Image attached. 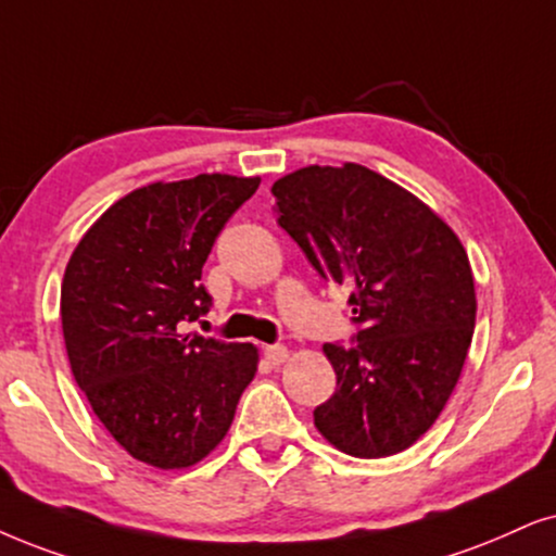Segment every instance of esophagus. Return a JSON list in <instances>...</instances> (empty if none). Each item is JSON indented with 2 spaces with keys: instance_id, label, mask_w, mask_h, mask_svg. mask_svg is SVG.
<instances>
[{
  "instance_id": "esophagus-1",
  "label": "esophagus",
  "mask_w": 556,
  "mask_h": 556,
  "mask_svg": "<svg viewBox=\"0 0 556 556\" xmlns=\"http://www.w3.org/2000/svg\"><path fill=\"white\" fill-rule=\"evenodd\" d=\"M264 359L269 364H282L287 359V346H279V343H274V346H264Z\"/></svg>"
}]
</instances>
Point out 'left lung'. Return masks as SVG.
Returning <instances> with one entry per match:
<instances>
[{"mask_svg": "<svg viewBox=\"0 0 556 556\" xmlns=\"http://www.w3.org/2000/svg\"><path fill=\"white\" fill-rule=\"evenodd\" d=\"M277 223L323 279L351 287L354 346L326 343L336 392L313 410L343 454L413 446L452 397L475 333V277L452 228L362 164L305 166L271 187Z\"/></svg>", "mask_w": 556, "mask_h": 556, "instance_id": "left-lung-1", "label": "left lung"}]
</instances>
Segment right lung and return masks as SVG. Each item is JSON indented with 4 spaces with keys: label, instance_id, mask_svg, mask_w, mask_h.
<instances>
[{
    "label": "right lung",
    "instance_id": "add662e5",
    "mask_svg": "<svg viewBox=\"0 0 556 556\" xmlns=\"http://www.w3.org/2000/svg\"><path fill=\"white\" fill-rule=\"evenodd\" d=\"M258 181L200 174L132 189L66 264L61 326L76 384L112 439L151 467L205 459L256 375L254 343L181 330L213 305L202 266Z\"/></svg>",
    "mask_w": 556,
    "mask_h": 556
}]
</instances>
